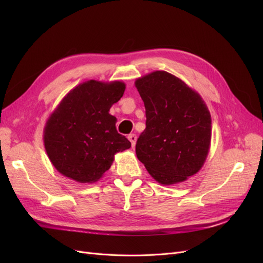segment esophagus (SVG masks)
<instances>
[{
  "label": "esophagus",
  "instance_id": "obj_1",
  "mask_svg": "<svg viewBox=\"0 0 263 263\" xmlns=\"http://www.w3.org/2000/svg\"><path fill=\"white\" fill-rule=\"evenodd\" d=\"M128 140L131 142L132 148H134V147H135V144H136V135H135V134H129V135H128Z\"/></svg>",
  "mask_w": 263,
  "mask_h": 263
}]
</instances>
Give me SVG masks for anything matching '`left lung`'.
<instances>
[{
	"instance_id": "8db88e82",
	"label": "left lung",
	"mask_w": 263,
	"mask_h": 263,
	"mask_svg": "<svg viewBox=\"0 0 263 263\" xmlns=\"http://www.w3.org/2000/svg\"><path fill=\"white\" fill-rule=\"evenodd\" d=\"M146 108V129L135 146L149 175L173 185L197 174L209 155L211 115L201 96L163 70L135 80Z\"/></svg>"
}]
</instances>
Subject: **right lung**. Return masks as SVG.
<instances>
[{
	"mask_svg": "<svg viewBox=\"0 0 263 263\" xmlns=\"http://www.w3.org/2000/svg\"><path fill=\"white\" fill-rule=\"evenodd\" d=\"M122 81L89 80L69 91L44 129L46 153L60 174L79 183H95L131 143L116 130L109 108L122 97Z\"/></svg>",
	"mask_w": 263,
	"mask_h": 263,
	"instance_id": "add662e5",
	"label": "right lung"
}]
</instances>
